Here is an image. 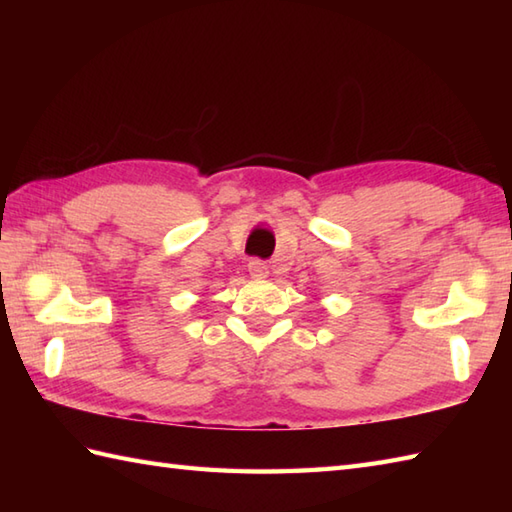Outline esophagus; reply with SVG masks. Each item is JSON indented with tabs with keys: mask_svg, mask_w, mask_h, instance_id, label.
Instances as JSON below:
<instances>
[{
	"mask_svg": "<svg viewBox=\"0 0 512 512\" xmlns=\"http://www.w3.org/2000/svg\"><path fill=\"white\" fill-rule=\"evenodd\" d=\"M248 273L253 279H266L268 277V264L262 262V259H250L248 262Z\"/></svg>",
	"mask_w": 512,
	"mask_h": 512,
	"instance_id": "esophagus-1",
	"label": "esophagus"
}]
</instances>
